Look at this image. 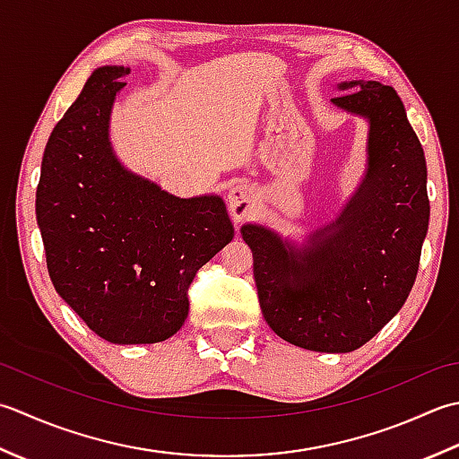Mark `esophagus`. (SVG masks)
I'll return each instance as SVG.
<instances>
[{
  "instance_id": "esophagus-1",
  "label": "esophagus",
  "mask_w": 459,
  "mask_h": 459,
  "mask_svg": "<svg viewBox=\"0 0 459 459\" xmlns=\"http://www.w3.org/2000/svg\"><path fill=\"white\" fill-rule=\"evenodd\" d=\"M228 205L230 213L236 221L249 218L255 210V192L251 186L238 182L233 184L228 192Z\"/></svg>"
}]
</instances>
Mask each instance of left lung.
<instances>
[{"instance_id":"1","label":"left lung","mask_w":459,"mask_h":459,"mask_svg":"<svg viewBox=\"0 0 459 459\" xmlns=\"http://www.w3.org/2000/svg\"><path fill=\"white\" fill-rule=\"evenodd\" d=\"M336 89L347 92L333 105L368 123L357 190L333 221L303 241L261 223L241 226L271 331L315 352L357 351L400 311L429 220L424 151L396 91L378 81Z\"/></svg>"}]
</instances>
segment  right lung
Wrapping results in <instances>:
<instances>
[{
	"label": "right lung",
	"instance_id": "add662e5",
	"mask_svg": "<svg viewBox=\"0 0 459 459\" xmlns=\"http://www.w3.org/2000/svg\"><path fill=\"white\" fill-rule=\"evenodd\" d=\"M130 74L92 71L45 146L35 213L55 291L115 344L170 339L188 316V287L233 239L218 194L178 198L120 162L110 112Z\"/></svg>",
	"mask_w": 459,
	"mask_h": 459
}]
</instances>
